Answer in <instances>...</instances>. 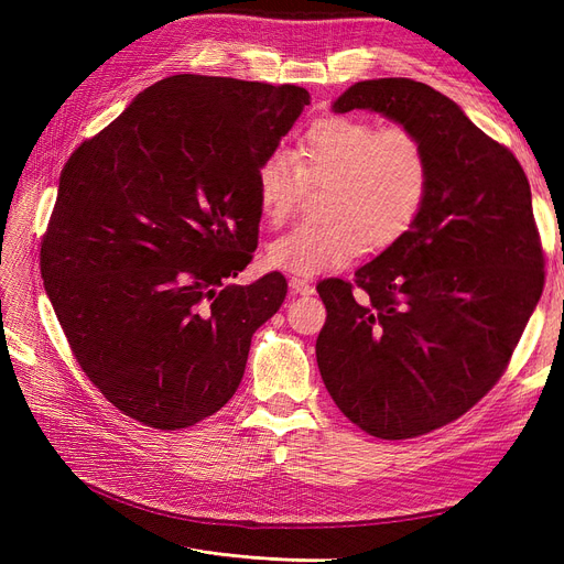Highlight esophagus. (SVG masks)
Segmentation results:
<instances>
[{
    "instance_id": "esophagus-1",
    "label": "esophagus",
    "mask_w": 564,
    "mask_h": 564,
    "mask_svg": "<svg viewBox=\"0 0 564 564\" xmlns=\"http://www.w3.org/2000/svg\"><path fill=\"white\" fill-rule=\"evenodd\" d=\"M289 289H292V294H313L315 292L313 282H308L305 278H292L289 280Z\"/></svg>"
}]
</instances>
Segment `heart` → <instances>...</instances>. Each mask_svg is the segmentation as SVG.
Here are the masks:
<instances>
[{
	"mask_svg": "<svg viewBox=\"0 0 564 564\" xmlns=\"http://www.w3.org/2000/svg\"><path fill=\"white\" fill-rule=\"evenodd\" d=\"M324 216L272 240L268 261L313 272L348 265L367 247H388L416 224L433 185L431 152L412 129L327 115L303 131L296 160L272 150L256 169V197L270 226L296 209L305 183H327Z\"/></svg>",
	"mask_w": 564,
	"mask_h": 564,
	"instance_id": "1",
	"label": "heart"
}]
</instances>
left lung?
Masks as SVG:
<instances>
[{"label": "left lung", "instance_id": "1", "mask_svg": "<svg viewBox=\"0 0 564 564\" xmlns=\"http://www.w3.org/2000/svg\"><path fill=\"white\" fill-rule=\"evenodd\" d=\"M373 110L421 135L433 185L416 224L355 282L317 284V367L336 406L373 437L464 416L501 379L543 292L532 191L506 145L423 82H357L334 112Z\"/></svg>", "mask_w": 564, "mask_h": 564}]
</instances>
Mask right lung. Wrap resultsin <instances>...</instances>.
Segmentation results:
<instances>
[{"mask_svg":"<svg viewBox=\"0 0 564 564\" xmlns=\"http://www.w3.org/2000/svg\"><path fill=\"white\" fill-rule=\"evenodd\" d=\"M305 106L294 84L174 75L65 162L42 278L75 360L122 414L178 431L235 395L286 280H226L259 245L256 169Z\"/></svg>","mask_w":564,"mask_h":564,"instance_id":"right-lung-1","label":"right lung"}]
</instances>
